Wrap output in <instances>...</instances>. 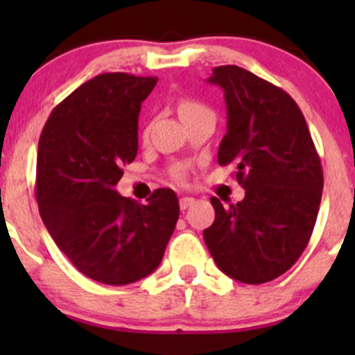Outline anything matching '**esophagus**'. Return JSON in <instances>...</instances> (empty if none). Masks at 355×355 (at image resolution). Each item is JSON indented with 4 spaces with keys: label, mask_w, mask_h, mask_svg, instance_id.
Segmentation results:
<instances>
[{
    "label": "esophagus",
    "mask_w": 355,
    "mask_h": 355,
    "mask_svg": "<svg viewBox=\"0 0 355 355\" xmlns=\"http://www.w3.org/2000/svg\"><path fill=\"white\" fill-rule=\"evenodd\" d=\"M194 198H189V196H185V198L180 199V209H187L189 206H192L194 204Z\"/></svg>",
    "instance_id": "esophagus-1"
}]
</instances>
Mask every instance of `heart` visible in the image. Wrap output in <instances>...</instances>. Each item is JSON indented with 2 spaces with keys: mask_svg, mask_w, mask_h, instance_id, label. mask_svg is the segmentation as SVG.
<instances>
[{
  "mask_svg": "<svg viewBox=\"0 0 355 355\" xmlns=\"http://www.w3.org/2000/svg\"><path fill=\"white\" fill-rule=\"evenodd\" d=\"M180 116L182 120H185L187 116H192V114H198V113H204V111H209L206 108V106L202 105V103L196 101V99H184V101L180 103ZM173 177L177 178V180H184L185 178V170L182 166H178L177 170L173 171Z\"/></svg>",
  "mask_w": 355,
  "mask_h": 355,
  "instance_id": "1",
  "label": "heart"
}]
</instances>
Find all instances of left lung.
Listing matches in <instances>:
<instances>
[{"instance_id": "8db88e82", "label": "left lung", "mask_w": 355, "mask_h": 355, "mask_svg": "<svg viewBox=\"0 0 355 355\" xmlns=\"http://www.w3.org/2000/svg\"><path fill=\"white\" fill-rule=\"evenodd\" d=\"M207 82L223 89L228 111L218 163L235 164L245 198L230 207L211 198L214 223L204 230V242L225 275L266 284L290 270L309 244L323 168L306 118L284 89L235 65L213 68Z\"/></svg>"}]
</instances>
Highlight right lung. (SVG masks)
<instances>
[{
  "label": "right lung",
  "instance_id": "add662e5",
  "mask_svg": "<svg viewBox=\"0 0 355 355\" xmlns=\"http://www.w3.org/2000/svg\"><path fill=\"white\" fill-rule=\"evenodd\" d=\"M156 77L114 71L75 89L39 137L35 199L53 241L85 277L128 285L159 266L177 225V194L157 189L148 204L114 191L137 156L141 103Z\"/></svg>",
  "mask_w": 355,
  "mask_h": 355
}]
</instances>
